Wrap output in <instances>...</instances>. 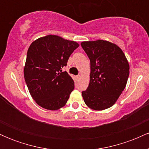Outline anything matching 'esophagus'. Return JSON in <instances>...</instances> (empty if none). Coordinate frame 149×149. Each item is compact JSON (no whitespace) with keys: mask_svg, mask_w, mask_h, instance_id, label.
<instances>
[{"mask_svg":"<svg viewBox=\"0 0 149 149\" xmlns=\"http://www.w3.org/2000/svg\"><path fill=\"white\" fill-rule=\"evenodd\" d=\"M80 75H78V76H76V80H78V79H79V78H80Z\"/></svg>","mask_w":149,"mask_h":149,"instance_id":"esophagus-1","label":"esophagus"}]
</instances>
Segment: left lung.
I'll return each mask as SVG.
<instances>
[{
    "instance_id": "obj_1",
    "label": "left lung",
    "mask_w": 149,
    "mask_h": 149,
    "mask_svg": "<svg viewBox=\"0 0 149 149\" xmlns=\"http://www.w3.org/2000/svg\"><path fill=\"white\" fill-rule=\"evenodd\" d=\"M81 46L90 60V80L82 92L85 104L102 111L112 107L127 84L129 63L118 45L107 40L85 41Z\"/></svg>"
}]
</instances>
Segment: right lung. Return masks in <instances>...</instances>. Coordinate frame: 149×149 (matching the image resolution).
I'll return each mask as SVG.
<instances>
[{"label":"right lung","mask_w":149,"mask_h":149,"mask_svg":"<svg viewBox=\"0 0 149 149\" xmlns=\"http://www.w3.org/2000/svg\"><path fill=\"white\" fill-rule=\"evenodd\" d=\"M78 46L55 35L40 38L31 44L24 76L32 98L40 107L54 111L66 104L74 81L62 68Z\"/></svg>","instance_id":"1"}]
</instances>
